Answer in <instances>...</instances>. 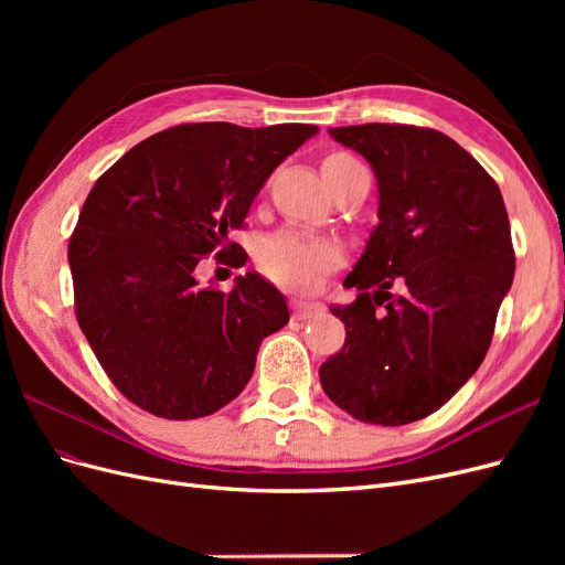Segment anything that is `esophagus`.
Masks as SVG:
<instances>
[{
    "label": "esophagus",
    "mask_w": 565,
    "mask_h": 565,
    "mask_svg": "<svg viewBox=\"0 0 565 565\" xmlns=\"http://www.w3.org/2000/svg\"><path fill=\"white\" fill-rule=\"evenodd\" d=\"M320 313H322V303H318V301H303V299L292 301V316L297 320H309Z\"/></svg>",
    "instance_id": "obj_1"
}]
</instances>
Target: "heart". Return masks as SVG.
Returning a JSON list of instances; mask_svg holds the SVG:
<instances>
[{
    "label": "heart",
    "instance_id": "obj_1",
    "mask_svg": "<svg viewBox=\"0 0 565 565\" xmlns=\"http://www.w3.org/2000/svg\"><path fill=\"white\" fill-rule=\"evenodd\" d=\"M353 164L361 162L349 152H332L322 160V177L332 179ZM256 262L268 280L282 287L306 289L341 264V247L328 237L287 228L266 237L256 249Z\"/></svg>",
    "mask_w": 565,
    "mask_h": 565
}]
</instances>
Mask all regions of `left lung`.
<instances>
[{"label": "left lung", "mask_w": 565, "mask_h": 565, "mask_svg": "<svg viewBox=\"0 0 565 565\" xmlns=\"http://www.w3.org/2000/svg\"><path fill=\"white\" fill-rule=\"evenodd\" d=\"M330 134L372 164L380 224L344 280L355 301L332 306L347 341L320 365V384L365 424L417 422L446 405L490 349L516 268L504 200L436 129L372 122Z\"/></svg>", "instance_id": "left-lung-1"}]
</instances>
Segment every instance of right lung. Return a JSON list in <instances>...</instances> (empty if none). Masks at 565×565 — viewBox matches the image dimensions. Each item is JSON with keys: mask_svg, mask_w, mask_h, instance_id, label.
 Instances as JSON below:
<instances>
[{"mask_svg": "<svg viewBox=\"0 0 565 565\" xmlns=\"http://www.w3.org/2000/svg\"><path fill=\"white\" fill-rule=\"evenodd\" d=\"M316 125L231 122L152 134L100 174L67 243L75 316L125 398L164 419L207 417L254 372L264 337L289 320L259 273L231 292L200 287L204 256L243 266L228 233Z\"/></svg>", "mask_w": 565, "mask_h": 565, "instance_id": "obj_1", "label": "right lung"}]
</instances>
